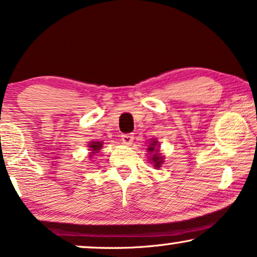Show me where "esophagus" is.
<instances>
[{
  "mask_svg": "<svg viewBox=\"0 0 257 257\" xmlns=\"http://www.w3.org/2000/svg\"><path fill=\"white\" fill-rule=\"evenodd\" d=\"M121 141L126 146H131L134 141V135L133 134H122L121 135Z\"/></svg>",
  "mask_w": 257,
  "mask_h": 257,
  "instance_id": "1",
  "label": "esophagus"
}]
</instances>
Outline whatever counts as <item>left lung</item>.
<instances>
[{"instance_id":"left-lung-1","label":"left lung","mask_w":257,"mask_h":257,"mask_svg":"<svg viewBox=\"0 0 257 257\" xmlns=\"http://www.w3.org/2000/svg\"><path fill=\"white\" fill-rule=\"evenodd\" d=\"M158 144L159 142L157 140H153L147 148V151L152 154V157L149 158V161H151V164L154 165L155 168H160L161 165L164 164V157H162L160 151H159V147H157V146H159Z\"/></svg>"}]
</instances>
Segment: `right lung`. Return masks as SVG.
I'll return each mask as SVG.
<instances>
[{
  "mask_svg": "<svg viewBox=\"0 0 257 257\" xmlns=\"http://www.w3.org/2000/svg\"><path fill=\"white\" fill-rule=\"evenodd\" d=\"M89 147H90V151H92L91 153H92V154H95V153H98L99 152V149L103 147V142H100V141H97V142H91V144L89 145Z\"/></svg>",
  "mask_w": 257,
  "mask_h": 257,
  "instance_id": "obj_1",
  "label": "right lung"
}]
</instances>
